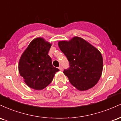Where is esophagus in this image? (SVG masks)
<instances>
[{"label": "esophagus", "mask_w": 121, "mask_h": 121, "mask_svg": "<svg viewBox=\"0 0 121 121\" xmlns=\"http://www.w3.org/2000/svg\"><path fill=\"white\" fill-rule=\"evenodd\" d=\"M59 69H60V70H61V71H62V67L61 66H59Z\"/></svg>", "instance_id": "34e87169"}]
</instances>
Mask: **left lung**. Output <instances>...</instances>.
<instances>
[{
    "mask_svg": "<svg viewBox=\"0 0 121 121\" xmlns=\"http://www.w3.org/2000/svg\"><path fill=\"white\" fill-rule=\"evenodd\" d=\"M58 45L69 62L70 67L63 73L70 84L80 91L95 86L103 69V59L99 50L77 36L69 41H60Z\"/></svg>",
    "mask_w": 121,
    "mask_h": 121,
    "instance_id": "1",
    "label": "left lung"
}]
</instances>
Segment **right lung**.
Wrapping results in <instances>:
<instances>
[{
  "label": "right lung",
  "instance_id": "1",
  "mask_svg": "<svg viewBox=\"0 0 121 121\" xmlns=\"http://www.w3.org/2000/svg\"><path fill=\"white\" fill-rule=\"evenodd\" d=\"M52 44L43 37H36L22 53L19 72L27 86L35 90L44 89L51 84L59 69L52 65L48 55Z\"/></svg>",
  "mask_w": 121,
  "mask_h": 121
}]
</instances>
